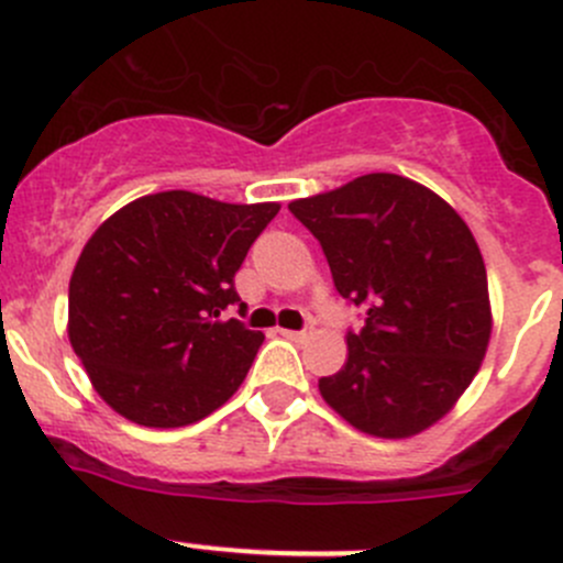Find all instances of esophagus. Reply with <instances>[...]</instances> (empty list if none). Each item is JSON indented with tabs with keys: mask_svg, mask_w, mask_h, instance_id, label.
Listing matches in <instances>:
<instances>
[{
	"mask_svg": "<svg viewBox=\"0 0 563 563\" xmlns=\"http://www.w3.org/2000/svg\"><path fill=\"white\" fill-rule=\"evenodd\" d=\"M280 334H283V338H288V340H297V343H299V340H305V338H308V329H302V332H297V329H280Z\"/></svg>",
	"mask_w": 563,
	"mask_h": 563,
	"instance_id": "1",
	"label": "esophagus"
}]
</instances>
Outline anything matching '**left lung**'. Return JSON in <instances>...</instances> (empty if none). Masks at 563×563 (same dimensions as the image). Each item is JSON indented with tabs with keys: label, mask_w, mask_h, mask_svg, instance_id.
Wrapping results in <instances>:
<instances>
[{
	"label": "left lung",
	"mask_w": 563,
	"mask_h": 563,
	"mask_svg": "<svg viewBox=\"0 0 563 563\" xmlns=\"http://www.w3.org/2000/svg\"><path fill=\"white\" fill-rule=\"evenodd\" d=\"M340 297L365 308L349 360L318 391L351 428L408 439L455 408L493 332L479 245L455 209L400 174H365L297 198Z\"/></svg>",
	"instance_id": "obj_1"
}]
</instances>
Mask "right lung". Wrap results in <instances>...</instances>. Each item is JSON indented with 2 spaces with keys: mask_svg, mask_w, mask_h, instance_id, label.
<instances>
[{
  "mask_svg": "<svg viewBox=\"0 0 563 563\" xmlns=\"http://www.w3.org/2000/svg\"><path fill=\"white\" fill-rule=\"evenodd\" d=\"M280 203L190 190L141 196L89 236L67 294V338L95 391L144 428L209 417L245 382L264 334L223 310ZM245 308V305H240Z\"/></svg>",
  "mask_w": 563,
  "mask_h": 563,
  "instance_id": "1",
  "label": "right lung"
}]
</instances>
